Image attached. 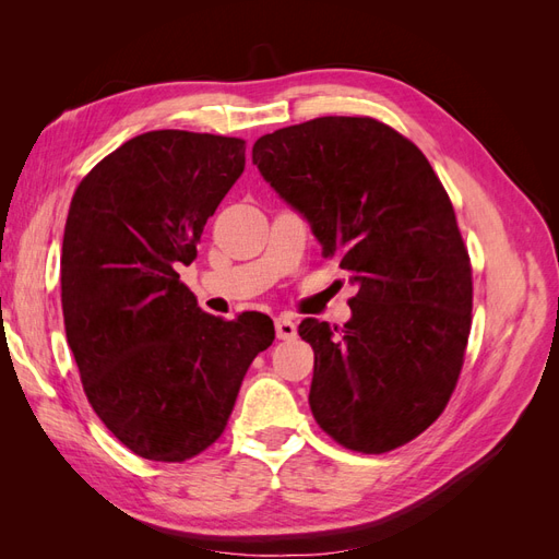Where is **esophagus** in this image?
<instances>
[{
  "label": "esophagus",
  "instance_id": "34e87169",
  "mask_svg": "<svg viewBox=\"0 0 559 559\" xmlns=\"http://www.w3.org/2000/svg\"><path fill=\"white\" fill-rule=\"evenodd\" d=\"M275 333H277L280 341H294L298 329H296V324H294L289 317H277L275 319Z\"/></svg>",
  "mask_w": 559,
  "mask_h": 559
}]
</instances>
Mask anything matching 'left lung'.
I'll use <instances>...</instances> for the list:
<instances>
[{"label": "left lung", "mask_w": 559, "mask_h": 559, "mask_svg": "<svg viewBox=\"0 0 559 559\" xmlns=\"http://www.w3.org/2000/svg\"><path fill=\"white\" fill-rule=\"evenodd\" d=\"M251 160L359 286L343 331L312 317L298 326L314 349L317 425L368 454L413 441L448 405L471 331L468 251L441 179L368 116L263 134Z\"/></svg>", "instance_id": "1"}]
</instances>
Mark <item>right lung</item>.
Returning <instances> with one entry per match:
<instances>
[{"mask_svg": "<svg viewBox=\"0 0 559 559\" xmlns=\"http://www.w3.org/2000/svg\"><path fill=\"white\" fill-rule=\"evenodd\" d=\"M245 173V140L151 130L83 177L67 214L60 284L83 392L134 454L183 462L224 433L273 319L202 312L177 270Z\"/></svg>", "mask_w": 559, "mask_h": 559, "instance_id": "obj_1", "label": "right lung"}]
</instances>
